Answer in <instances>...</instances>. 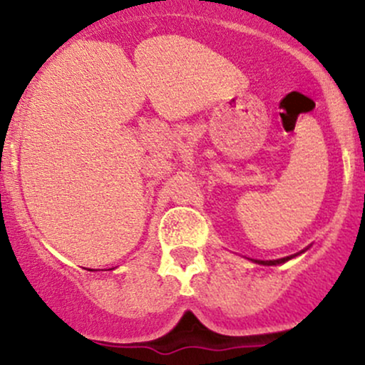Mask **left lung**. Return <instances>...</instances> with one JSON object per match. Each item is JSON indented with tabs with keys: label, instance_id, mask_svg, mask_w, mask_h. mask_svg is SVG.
I'll return each mask as SVG.
<instances>
[{
	"label": "left lung",
	"instance_id": "obj_1",
	"mask_svg": "<svg viewBox=\"0 0 365 365\" xmlns=\"http://www.w3.org/2000/svg\"><path fill=\"white\" fill-rule=\"evenodd\" d=\"M299 254H300V252H299ZM299 254L288 255V257H282V259H273V261H257V259H255L254 262H257V264H262V266H278V264H283V262L290 261V259H293V257H297V255H299Z\"/></svg>",
	"mask_w": 365,
	"mask_h": 365
}]
</instances>
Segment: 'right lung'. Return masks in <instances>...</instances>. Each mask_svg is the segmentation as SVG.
I'll list each match as a JSON object with an SVG mask.
<instances>
[{
  "mask_svg": "<svg viewBox=\"0 0 365 365\" xmlns=\"http://www.w3.org/2000/svg\"><path fill=\"white\" fill-rule=\"evenodd\" d=\"M89 271H92V269H89Z\"/></svg>",
  "mask_w": 365,
  "mask_h": 365,
  "instance_id": "right-lung-1",
  "label": "right lung"
}]
</instances>
